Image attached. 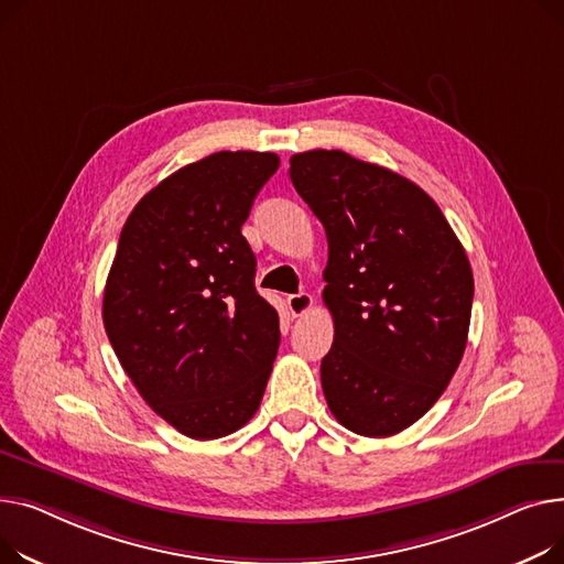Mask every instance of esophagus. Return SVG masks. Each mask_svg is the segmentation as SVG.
<instances>
[{"label": "esophagus", "instance_id": "obj_1", "mask_svg": "<svg viewBox=\"0 0 564 564\" xmlns=\"http://www.w3.org/2000/svg\"><path fill=\"white\" fill-rule=\"evenodd\" d=\"M312 305H314V297H312L310 293H305V291L291 293V295L286 297V307H289V312H291L293 318L307 314V312L312 310Z\"/></svg>", "mask_w": 564, "mask_h": 564}]
</instances>
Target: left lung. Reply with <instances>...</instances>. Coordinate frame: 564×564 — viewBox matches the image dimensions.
<instances>
[{
	"instance_id": "1",
	"label": "left lung",
	"mask_w": 564,
	"mask_h": 564,
	"mask_svg": "<svg viewBox=\"0 0 564 564\" xmlns=\"http://www.w3.org/2000/svg\"><path fill=\"white\" fill-rule=\"evenodd\" d=\"M289 163L327 237V408L357 435L391 437L437 403L465 355L467 252L433 197L399 173L341 150H310Z\"/></svg>"
}]
</instances>
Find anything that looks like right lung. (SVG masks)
<instances>
[{
    "label": "right lung",
    "mask_w": 564,
    "mask_h": 564,
    "mask_svg": "<svg viewBox=\"0 0 564 564\" xmlns=\"http://www.w3.org/2000/svg\"><path fill=\"white\" fill-rule=\"evenodd\" d=\"M273 152H216L165 177L129 214L102 318L143 401L182 435L218 440L259 410L280 346L241 235Z\"/></svg>",
    "instance_id": "obj_1"
}]
</instances>
